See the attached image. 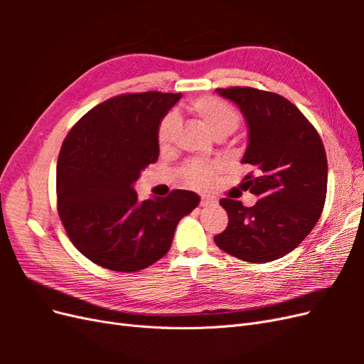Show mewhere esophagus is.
Wrapping results in <instances>:
<instances>
[{"label":"esophagus","mask_w":364,"mask_h":364,"mask_svg":"<svg viewBox=\"0 0 364 364\" xmlns=\"http://www.w3.org/2000/svg\"><path fill=\"white\" fill-rule=\"evenodd\" d=\"M200 205L202 206H215L217 200L213 199V197H209V196H203L202 200H200Z\"/></svg>","instance_id":"1"}]
</instances>
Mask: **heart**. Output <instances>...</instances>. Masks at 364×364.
Here are the masks:
<instances>
[{"label":"heart","mask_w":364,"mask_h":364,"mask_svg":"<svg viewBox=\"0 0 364 364\" xmlns=\"http://www.w3.org/2000/svg\"><path fill=\"white\" fill-rule=\"evenodd\" d=\"M188 111L193 112L202 123L208 127L211 134L218 136H228L234 134L237 127L240 126V115L232 106H229L226 102L220 100L217 97L203 95L193 98V100L186 105ZM176 124H178V117L176 114L170 112L165 115L158 126V142L161 147L170 144L173 139ZM214 168L209 165H203L200 162H190L185 165L183 168V178L191 186L196 188H205V186L211 181V176Z\"/></svg>","instance_id":"heart-1"}]
</instances>
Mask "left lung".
<instances>
[{"instance_id": "left-lung-1", "label": "left lung", "mask_w": 364, "mask_h": 364, "mask_svg": "<svg viewBox=\"0 0 364 364\" xmlns=\"http://www.w3.org/2000/svg\"><path fill=\"white\" fill-rule=\"evenodd\" d=\"M217 94L235 103L246 119L241 164L253 173L243 179V188L259 199L250 208L220 200L229 223L214 241L235 258L270 262L299 246L323 211L328 162L322 139L299 109L278 94L240 86Z\"/></svg>"}]
</instances>
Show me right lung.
Masks as SVG:
<instances>
[{"mask_svg":"<svg viewBox=\"0 0 364 364\" xmlns=\"http://www.w3.org/2000/svg\"><path fill=\"white\" fill-rule=\"evenodd\" d=\"M182 94L109 98L80 118L58 159V211L71 243L100 267L138 272L168 252L193 191L138 200L134 183L159 156L158 126Z\"/></svg>","mask_w":364,"mask_h":364,"instance_id":"add662e5","label":"right lung"}]
</instances>
